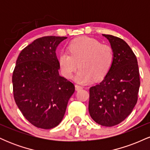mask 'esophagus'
Returning a JSON list of instances; mask_svg holds the SVG:
<instances>
[{
  "label": "esophagus",
  "instance_id": "esophagus-1",
  "mask_svg": "<svg viewBox=\"0 0 150 150\" xmlns=\"http://www.w3.org/2000/svg\"><path fill=\"white\" fill-rule=\"evenodd\" d=\"M82 87H81L80 85H75V89H76L77 91H79L80 90V89H82Z\"/></svg>",
  "mask_w": 150,
  "mask_h": 150
}]
</instances>
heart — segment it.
Returning a JSON list of instances; mask_svg holds the SVG:
<instances>
[{"instance_id": "b5f03b06", "label": "heart", "mask_w": 150, "mask_h": 150, "mask_svg": "<svg viewBox=\"0 0 150 150\" xmlns=\"http://www.w3.org/2000/svg\"><path fill=\"white\" fill-rule=\"evenodd\" d=\"M68 49L70 53L63 51L58 57L61 73L66 78H71L79 65L75 81L82 85L104 79L114 60L112 48L92 38H77L70 43Z\"/></svg>"}]
</instances>
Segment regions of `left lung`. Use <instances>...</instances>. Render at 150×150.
<instances>
[{"label": "left lung", "mask_w": 150, "mask_h": 150, "mask_svg": "<svg viewBox=\"0 0 150 150\" xmlns=\"http://www.w3.org/2000/svg\"><path fill=\"white\" fill-rule=\"evenodd\" d=\"M113 49L114 60L107 75L89 89V112L96 123L111 127L123 121L137 101L140 85L137 58L120 38L102 34Z\"/></svg>", "instance_id": "obj_1"}]
</instances>
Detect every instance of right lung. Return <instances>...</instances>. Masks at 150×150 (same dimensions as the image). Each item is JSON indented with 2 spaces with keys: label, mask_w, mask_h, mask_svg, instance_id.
<instances>
[{
  "label": "right lung",
  "mask_w": 150,
  "mask_h": 150,
  "mask_svg": "<svg viewBox=\"0 0 150 150\" xmlns=\"http://www.w3.org/2000/svg\"><path fill=\"white\" fill-rule=\"evenodd\" d=\"M65 37H44L21 51L13 74L14 99L23 116L34 126L51 129L64 116L75 92L71 82L59 75L56 51Z\"/></svg>",
  "instance_id": "right-lung-1"
}]
</instances>
